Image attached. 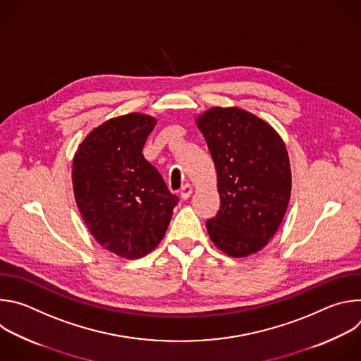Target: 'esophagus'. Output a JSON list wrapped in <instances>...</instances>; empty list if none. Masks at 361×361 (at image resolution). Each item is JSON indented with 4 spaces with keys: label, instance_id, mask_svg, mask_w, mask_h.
Masks as SVG:
<instances>
[{
    "label": "esophagus",
    "instance_id": "obj_1",
    "mask_svg": "<svg viewBox=\"0 0 361 361\" xmlns=\"http://www.w3.org/2000/svg\"><path fill=\"white\" fill-rule=\"evenodd\" d=\"M191 192H192L191 184H185V185H183L181 190H180V195H181L183 200H187V198L191 195Z\"/></svg>",
    "mask_w": 361,
    "mask_h": 361
}]
</instances>
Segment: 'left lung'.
Segmentation results:
<instances>
[{"label":"left lung","mask_w":361,"mask_h":361,"mask_svg":"<svg viewBox=\"0 0 361 361\" xmlns=\"http://www.w3.org/2000/svg\"><path fill=\"white\" fill-rule=\"evenodd\" d=\"M219 177L221 207L205 221L213 243L231 257L267 245L286 214L291 191L281 137L241 109L214 107L197 118Z\"/></svg>","instance_id":"1"}]
</instances>
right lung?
Here are the masks:
<instances>
[{
    "label": "right lung",
    "mask_w": 361,
    "mask_h": 361,
    "mask_svg": "<svg viewBox=\"0 0 361 361\" xmlns=\"http://www.w3.org/2000/svg\"><path fill=\"white\" fill-rule=\"evenodd\" d=\"M156 118L131 113L94 128L73 161L78 210L94 238L126 259L156 248L178 197L142 156Z\"/></svg>",
    "instance_id": "obj_1"
}]
</instances>
